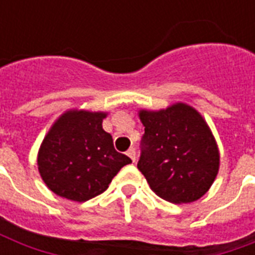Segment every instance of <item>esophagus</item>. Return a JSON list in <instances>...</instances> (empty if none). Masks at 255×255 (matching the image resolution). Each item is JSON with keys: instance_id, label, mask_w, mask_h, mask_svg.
<instances>
[{"instance_id": "obj_1", "label": "esophagus", "mask_w": 255, "mask_h": 255, "mask_svg": "<svg viewBox=\"0 0 255 255\" xmlns=\"http://www.w3.org/2000/svg\"><path fill=\"white\" fill-rule=\"evenodd\" d=\"M127 155L129 157V158H131V161H132V162H135V161H136V151H135V149H133V147H129V149H128Z\"/></svg>"}]
</instances>
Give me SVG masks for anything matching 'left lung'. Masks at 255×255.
Returning a JSON list of instances; mask_svg holds the SVG:
<instances>
[{
    "label": "left lung",
    "instance_id": "8db88e82",
    "mask_svg": "<svg viewBox=\"0 0 255 255\" xmlns=\"http://www.w3.org/2000/svg\"><path fill=\"white\" fill-rule=\"evenodd\" d=\"M144 133L138 169L150 188L168 202H194L217 176L220 154L202 116L186 104L139 112Z\"/></svg>",
    "mask_w": 255,
    "mask_h": 255
}]
</instances>
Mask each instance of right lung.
Instances as JSON below:
<instances>
[{
    "instance_id": "obj_1",
    "label": "right lung",
    "mask_w": 255,
    "mask_h": 255,
    "mask_svg": "<svg viewBox=\"0 0 255 255\" xmlns=\"http://www.w3.org/2000/svg\"><path fill=\"white\" fill-rule=\"evenodd\" d=\"M106 113L69 111L53 124L42 142L38 169L54 194L86 202L109 187L123 166L132 161L119 153L104 131Z\"/></svg>"
}]
</instances>
